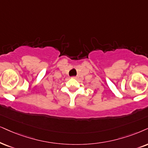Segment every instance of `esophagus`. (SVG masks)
Masks as SVG:
<instances>
[{
  "label": "esophagus",
  "instance_id": "obj_1",
  "mask_svg": "<svg viewBox=\"0 0 148 148\" xmlns=\"http://www.w3.org/2000/svg\"><path fill=\"white\" fill-rule=\"evenodd\" d=\"M73 78H75V79H78V76H74V77H73Z\"/></svg>",
  "mask_w": 148,
  "mask_h": 148
}]
</instances>
